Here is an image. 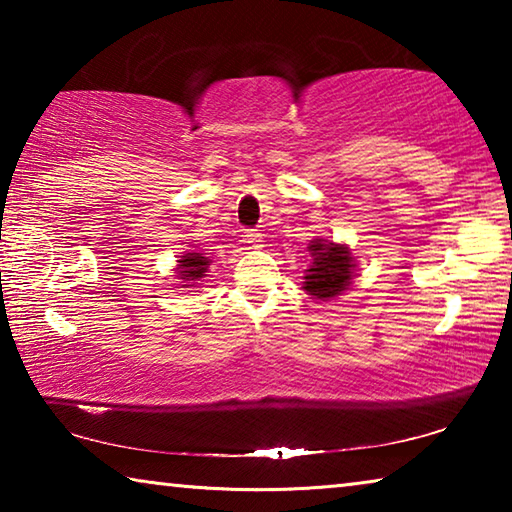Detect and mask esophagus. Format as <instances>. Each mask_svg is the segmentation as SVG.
Masks as SVG:
<instances>
[{"label":"esophagus","mask_w":512,"mask_h":512,"mask_svg":"<svg viewBox=\"0 0 512 512\" xmlns=\"http://www.w3.org/2000/svg\"><path fill=\"white\" fill-rule=\"evenodd\" d=\"M262 232H248V235H246V244L250 246V248H255V250H259V248H262L264 244H262Z\"/></svg>","instance_id":"34e87169"}]
</instances>
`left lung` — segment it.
<instances>
[{"label": "left lung", "instance_id": "obj_1", "mask_svg": "<svg viewBox=\"0 0 512 512\" xmlns=\"http://www.w3.org/2000/svg\"><path fill=\"white\" fill-rule=\"evenodd\" d=\"M311 255V264L307 268L302 289L314 300H334L343 291L350 289L354 280V257L348 244H336L329 239H311L307 246Z\"/></svg>", "mask_w": 512, "mask_h": 512}]
</instances>
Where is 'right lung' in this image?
<instances>
[{"label": "right lung", "mask_w": 512, "mask_h": 512, "mask_svg": "<svg viewBox=\"0 0 512 512\" xmlns=\"http://www.w3.org/2000/svg\"><path fill=\"white\" fill-rule=\"evenodd\" d=\"M210 264L212 259L207 257L205 253H183L180 259H176V280H178V287L180 289H192L198 284V280H203L210 273Z\"/></svg>", "instance_id": "1"}]
</instances>
